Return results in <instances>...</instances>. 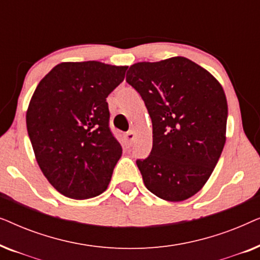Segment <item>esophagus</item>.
I'll use <instances>...</instances> for the list:
<instances>
[{"instance_id":"obj_1","label":"esophagus","mask_w":260,"mask_h":260,"mask_svg":"<svg viewBox=\"0 0 260 260\" xmlns=\"http://www.w3.org/2000/svg\"><path fill=\"white\" fill-rule=\"evenodd\" d=\"M125 138H126V141L131 144L135 141V138H136V135H135L134 131H129V133H126Z\"/></svg>"}]
</instances>
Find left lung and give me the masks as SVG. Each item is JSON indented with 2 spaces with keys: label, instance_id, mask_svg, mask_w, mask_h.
Returning a JSON list of instances; mask_svg holds the SVG:
<instances>
[{
  "label": "left lung",
  "instance_id": "obj_1",
  "mask_svg": "<svg viewBox=\"0 0 260 260\" xmlns=\"http://www.w3.org/2000/svg\"><path fill=\"white\" fill-rule=\"evenodd\" d=\"M126 81L152 122V149L137 167L145 187L183 201L205 186L226 142L227 101L208 71L183 56L130 66Z\"/></svg>",
  "mask_w": 260,
  "mask_h": 260
}]
</instances>
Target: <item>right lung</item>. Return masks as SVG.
Returning <instances> with one entry per match:
<instances>
[{
    "mask_svg": "<svg viewBox=\"0 0 260 260\" xmlns=\"http://www.w3.org/2000/svg\"><path fill=\"white\" fill-rule=\"evenodd\" d=\"M126 66L61 62L35 88L26 123L35 158L48 182L84 200L106 190L122 147L109 126L108 95Z\"/></svg>",
    "mask_w": 260,
    "mask_h": 260,
    "instance_id": "1",
    "label": "right lung"
}]
</instances>
